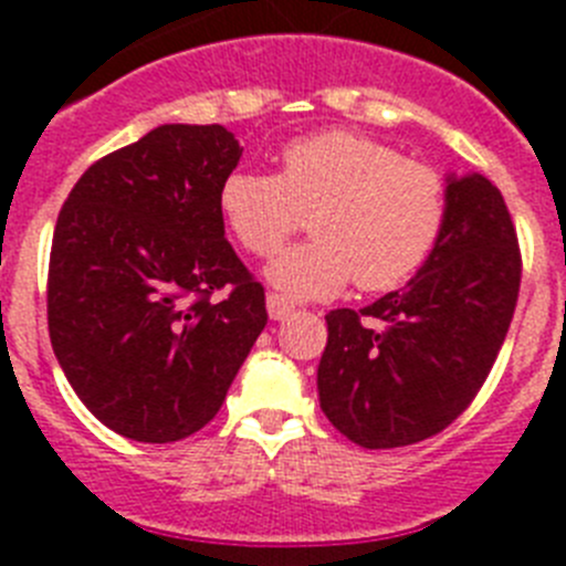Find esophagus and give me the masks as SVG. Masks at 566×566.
Instances as JSON below:
<instances>
[{
  "instance_id": "1",
  "label": "esophagus",
  "mask_w": 566,
  "mask_h": 566,
  "mask_svg": "<svg viewBox=\"0 0 566 566\" xmlns=\"http://www.w3.org/2000/svg\"><path fill=\"white\" fill-rule=\"evenodd\" d=\"M266 308H269V317L272 319H286L289 314L294 312L292 300H286L283 294H274V292L266 297Z\"/></svg>"
}]
</instances>
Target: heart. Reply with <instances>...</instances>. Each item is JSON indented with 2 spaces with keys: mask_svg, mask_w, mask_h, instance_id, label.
I'll return each mask as SVG.
<instances>
[{
  "mask_svg": "<svg viewBox=\"0 0 566 566\" xmlns=\"http://www.w3.org/2000/svg\"><path fill=\"white\" fill-rule=\"evenodd\" d=\"M218 212L254 258H272L308 212L314 238L266 269L292 297H328L352 280L363 292H388L411 277L442 238L448 189L437 169L371 135L323 129L280 149L277 175L229 172Z\"/></svg>",
  "mask_w": 566,
  "mask_h": 566,
  "instance_id": "b5f03b06",
  "label": "heart"
}]
</instances>
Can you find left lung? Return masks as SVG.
<instances>
[{
	"label": "left lung",
	"mask_w": 566,
	"mask_h": 566,
	"mask_svg": "<svg viewBox=\"0 0 566 566\" xmlns=\"http://www.w3.org/2000/svg\"><path fill=\"white\" fill-rule=\"evenodd\" d=\"M522 252L502 192L448 178V218L408 286L371 306L326 314L319 408L368 451L405 448L464 413L496 363L516 312Z\"/></svg>",
	"instance_id": "1"
}]
</instances>
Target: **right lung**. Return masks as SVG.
Wrapping results in <instances>:
<instances>
[{
  "mask_svg": "<svg viewBox=\"0 0 566 566\" xmlns=\"http://www.w3.org/2000/svg\"><path fill=\"white\" fill-rule=\"evenodd\" d=\"M240 153L221 124H164L98 158L59 212L50 343L87 411L135 442L212 422L266 328V292L218 212Z\"/></svg>",
  "mask_w": 566,
  "mask_h": 566,
  "instance_id": "right-lung-1",
  "label": "right lung"
}]
</instances>
